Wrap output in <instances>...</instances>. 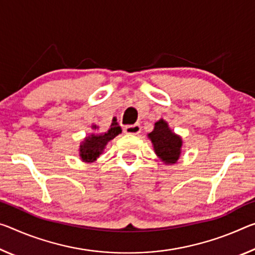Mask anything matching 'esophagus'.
<instances>
[{
  "instance_id": "1",
  "label": "esophagus",
  "mask_w": 255,
  "mask_h": 255,
  "mask_svg": "<svg viewBox=\"0 0 255 255\" xmlns=\"http://www.w3.org/2000/svg\"><path fill=\"white\" fill-rule=\"evenodd\" d=\"M142 128H140L139 125H130V126H127L124 129V131L129 135H138Z\"/></svg>"
}]
</instances>
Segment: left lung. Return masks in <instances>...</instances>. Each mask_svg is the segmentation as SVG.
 I'll return each instance as SVG.
<instances>
[{
    "label": "left lung",
    "instance_id": "obj_1",
    "mask_svg": "<svg viewBox=\"0 0 255 255\" xmlns=\"http://www.w3.org/2000/svg\"><path fill=\"white\" fill-rule=\"evenodd\" d=\"M155 154L164 164H175L183 151V138L171 130L168 123L160 119L154 124L153 131L147 134Z\"/></svg>",
    "mask_w": 255,
    "mask_h": 255
}]
</instances>
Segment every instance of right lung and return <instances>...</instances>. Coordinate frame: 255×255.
<instances>
[{
	"mask_svg": "<svg viewBox=\"0 0 255 255\" xmlns=\"http://www.w3.org/2000/svg\"><path fill=\"white\" fill-rule=\"evenodd\" d=\"M92 129L95 130V129H99V126L92 125ZM119 134H121V128L118 123H117V120L113 119L108 131L99 132V134L92 132L90 136H86L84 140H82L79 146L80 159H82L83 162H94V161L99 159L101 154H103L107 144Z\"/></svg>",
	"mask_w": 255,
	"mask_h": 255,
	"instance_id": "obj_1",
	"label": "right lung"
}]
</instances>
